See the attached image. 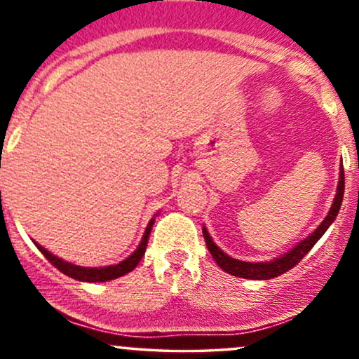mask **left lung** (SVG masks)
Returning <instances> with one entry per match:
<instances>
[{
    "label": "left lung",
    "instance_id": "8db88e82",
    "mask_svg": "<svg viewBox=\"0 0 359 359\" xmlns=\"http://www.w3.org/2000/svg\"><path fill=\"white\" fill-rule=\"evenodd\" d=\"M343 196H344V168L341 167V174H339V184H337V192L334 197V204L332 208L329 209V214L325 216V219L320 222L319 228L316 229L311 236H307L302 243H299L294 250L288 251L287 255L280 257L273 262H265V263H248V262H240V259H234L231 257H228L226 253L217 248L216 243L211 240L209 236L208 229L203 228V234L205 245H208L209 251H211L212 258L216 259L217 265L221 266L222 270L228 271V273L234 275V277H241V278H250V280H269V278H275L278 275L285 273L290 269H294L295 265L302 259L309 251L312 250V246L319 241V238L325 233V229L332 224V221L336 219L337 212H339L341 203H343Z\"/></svg>",
    "mask_w": 359,
    "mask_h": 359
}]
</instances>
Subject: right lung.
Returning a JSON list of instances; mask_svg holds the SVG:
<instances>
[{
    "mask_svg": "<svg viewBox=\"0 0 359 359\" xmlns=\"http://www.w3.org/2000/svg\"><path fill=\"white\" fill-rule=\"evenodd\" d=\"M154 222H155V219H151L150 222H148L145 234H143V240L138 245V248H137V251H135V253H131L130 257H128L126 259H123V262L118 263V265L102 266V269H86V266L72 265V263H67V262H64V259L53 257L50 251L45 250L43 246L39 245V243H36V248L42 251L43 257L47 258L48 262H50L57 270H60L62 273L67 275V277L81 280V282H108V280H114L118 277H123V275L128 273V271H131L135 269V266L138 265L140 259H142L143 255H145L148 236H150L151 228H154Z\"/></svg>",
    "mask_w": 359,
    "mask_h": 359,
    "instance_id": "right-lung-1",
    "label": "right lung"
}]
</instances>
